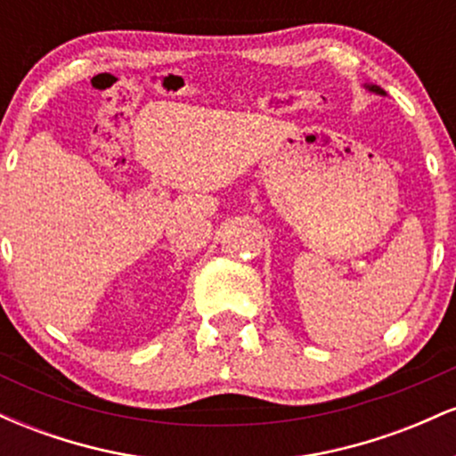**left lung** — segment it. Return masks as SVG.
<instances>
[{
    "label": "left lung",
    "instance_id": "left-lung-1",
    "mask_svg": "<svg viewBox=\"0 0 456 456\" xmlns=\"http://www.w3.org/2000/svg\"><path fill=\"white\" fill-rule=\"evenodd\" d=\"M364 90L366 92H370V94H378V96H386V92L384 90H381V87L379 86H373V83H364Z\"/></svg>",
    "mask_w": 456,
    "mask_h": 456
}]
</instances>
